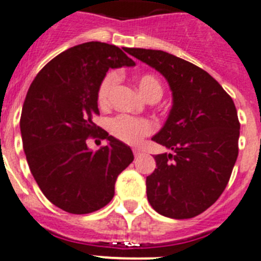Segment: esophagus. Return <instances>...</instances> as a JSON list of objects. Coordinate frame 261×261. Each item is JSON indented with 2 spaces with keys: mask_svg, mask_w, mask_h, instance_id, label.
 <instances>
[{
  "mask_svg": "<svg viewBox=\"0 0 261 261\" xmlns=\"http://www.w3.org/2000/svg\"><path fill=\"white\" fill-rule=\"evenodd\" d=\"M133 154H135V156H140L141 155V150L140 149H133Z\"/></svg>",
  "mask_w": 261,
  "mask_h": 261,
  "instance_id": "34e87169",
  "label": "esophagus"
}]
</instances>
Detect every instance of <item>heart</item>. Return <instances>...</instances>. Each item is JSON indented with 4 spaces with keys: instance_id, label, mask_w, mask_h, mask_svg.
<instances>
[{
    "instance_id": "1",
    "label": "heart",
    "mask_w": 261,
    "mask_h": 261,
    "mask_svg": "<svg viewBox=\"0 0 261 261\" xmlns=\"http://www.w3.org/2000/svg\"><path fill=\"white\" fill-rule=\"evenodd\" d=\"M117 82L116 73H108L103 78L102 84L98 90V103L99 106L106 107L110 103V96L115 85ZM138 89L147 99L153 96H162V84L158 78L153 74H142L137 78ZM155 123L149 119H141L128 114H120L112 117L108 121V130L114 137L125 144L137 145L142 141V138L151 135L155 130Z\"/></svg>"
}]
</instances>
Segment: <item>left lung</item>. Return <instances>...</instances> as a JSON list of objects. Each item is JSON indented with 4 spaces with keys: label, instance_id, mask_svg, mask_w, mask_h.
I'll use <instances>...</instances> for the list:
<instances>
[{
    "label": "left lung",
    "instance_id": "left-lung-1",
    "mask_svg": "<svg viewBox=\"0 0 261 261\" xmlns=\"http://www.w3.org/2000/svg\"><path fill=\"white\" fill-rule=\"evenodd\" d=\"M125 52L165 75L172 105L165 126L151 140L171 153L154 156L146 177L147 200L175 220L199 216L218 200L238 158L241 124L231 96L209 73L163 50Z\"/></svg>",
    "mask_w": 261,
    "mask_h": 261
}]
</instances>
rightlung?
<instances>
[{
	"label": "right lung",
	"instance_id": "right-lung-1",
	"mask_svg": "<svg viewBox=\"0 0 261 261\" xmlns=\"http://www.w3.org/2000/svg\"><path fill=\"white\" fill-rule=\"evenodd\" d=\"M133 65L116 45L89 41L57 55L32 81L20 115L23 149L39 188L57 208L71 214L99 211L133 162L130 147L93 121L108 69ZM96 137L109 145L90 151L86 141Z\"/></svg>",
	"mask_w": 261,
	"mask_h": 261
}]
</instances>
